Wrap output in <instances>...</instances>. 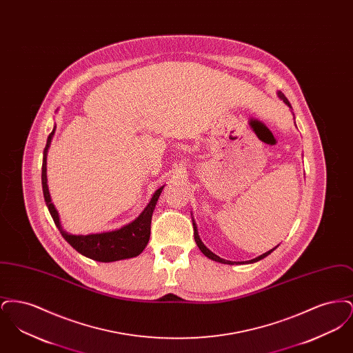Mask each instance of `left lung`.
Segmentation results:
<instances>
[{"mask_svg":"<svg viewBox=\"0 0 353 353\" xmlns=\"http://www.w3.org/2000/svg\"><path fill=\"white\" fill-rule=\"evenodd\" d=\"M278 97L282 99V101H285V104L290 107V108H292L291 107V104H290V101L288 99L285 98V94L283 92H281V91H278ZM193 229H194V241H196V243H197V246L200 248V250H201L202 254L205 255V256H208L209 259H213V261H216V262H219V263H225V265H243V263H254V262H258V261H261V259H263V258H266L269 254L274 252L275 249H276V246L274 248V249H271L269 252H265V254H262V255H259V256H256V258H254V259H250V261H245V262H233V261H226V259H222V258H219V255H216L214 252H210L203 243H202L201 239H200V235H199V232H197V226H196V223H193Z\"/></svg>","mask_w":353,"mask_h":353,"instance_id":"obj_1","label":"left lung"}]
</instances>
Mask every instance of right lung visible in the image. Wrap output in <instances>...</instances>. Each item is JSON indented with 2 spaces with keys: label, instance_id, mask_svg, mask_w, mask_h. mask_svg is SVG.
I'll use <instances>...</instances> for the list:
<instances>
[{
  "label": "right lung",
  "instance_id": "1",
  "mask_svg": "<svg viewBox=\"0 0 353 353\" xmlns=\"http://www.w3.org/2000/svg\"><path fill=\"white\" fill-rule=\"evenodd\" d=\"M55 132V127L52 128L51 134L48 137L46 147L43 150V163H42V189L43 197L46 205L49 208L51 217L54 219L57 228L59 229L62 236L68 241V243L84 256L98 261V262H115L120 259H128L137 256L143 252L150 241L151 235V221L154 206L157 200L164 189V186L159 188L153 196L151 201L144 208L137 219L131 223L120 228L118 230L98 233V234L74 235L66 233L62 226L58 212L55 206L51 203L49 186H48V174H46V160H48V151L51 144V139Z\"/></svg>",
  "mask_w": 353,
  "mask_h": 353
}]
</instances>
